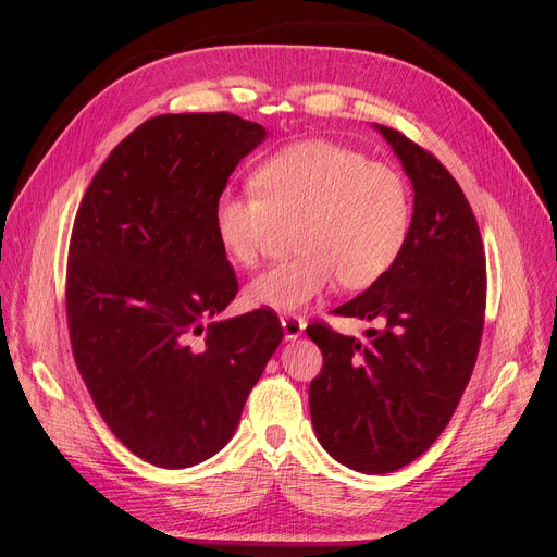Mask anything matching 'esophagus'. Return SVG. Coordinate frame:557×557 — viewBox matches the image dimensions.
<instances>
[{"instance_id":"obj_1","label":"esophagus","mask_w":557,"mask_h":557,"mask_svg":"<svg viewBox=\"0 0 557 557\" xmlns=\"http://www.w3.org/2000/svg\"><path fill=\"white\" fill-rule=\"evenodd\" d=\"M281 325H283V332H285V339H297V336H301V332H305L307 323L305 318L297 315V313H283L281 315Z\"/></svg>"}]
</instances>
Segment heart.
Masks as SVG:
<instances>
[{"label":"heart","mask_w":557,"mask_h":557,"mask_svg":"<svg viewBox=\"0 0 557 557\" xmlns=\"http://www.w3.org/2000/svg\"><path fill=\"white\" fill-rule=\"evenodd\" d=\"M256 193L225 190L213 205V232L225 256L252 267L276 225H290L297 256L246 285L258 309L297 311L339 278L364 290L397 262L411 230L409 183L391 164L325 139L297 141L252 174Z\"/></svg>","instance_id":"obj_1"}]
</instances>
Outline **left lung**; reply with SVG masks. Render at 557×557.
I'll list each match as a JSON object with an SVG mask.
<instances>
[{"label": "left lung", "mask_w": 557, "mask_h": 557, "mask_svg": "<svg viewBox=\"0 0 557 557\" xmlns=\"http://www.w3.org/2000/svg\"><path fill=\"white\" fill-rule=\"evenodd\" d=\"M413 183L409 239L397 262L334 315L379 327L364 339L325 323L307 334L323 352L309 385L318 442L362 474L420 458L444 432L474 372L485 315V252L462 188L430 150L376 125Z\"/></svg>", "instance_id": "obj_1"}]
</instances>
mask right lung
Here are the masks:
<instances>
[{
    "label": "right lung",
    "mask_w": 557,
    "mask_h": 557,
    "mask_svg": "<svg viewBox=\"0 0 557 557\" xmlns=\"http://www.w3.org/2000/svg\"><path fill=\"white\" fill-rule=\"evenodd\" d=\"M264 137L225 111L150 117L111 150L76 213L66 258L74 360L109 430L156 467L221 450L283 339L272 309L211 320L239 290L213 205Z\"/></svg>",
    "instance_id": "1"
}]
</instances>
